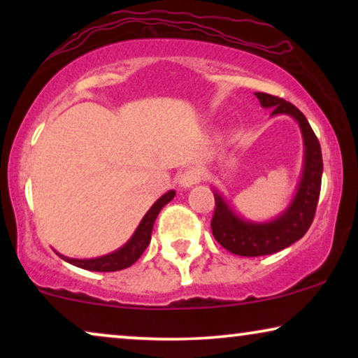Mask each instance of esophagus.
<instances>
[{
  "instance_id": "obj_1",
  "label": "esophagus",
  "mask_w": 358,
  "mask_h": 358,
  "mask_svg": "<svg viewBox=\"0 0 358 358\" xmlns=\"http://www.w3.org/2000/svg\"><path fill=\"white\" fill-rule=\"evenodd\" d=\"M202 178H203V171L197 168V166H192V168H187L182 174H180L179 185L184 189H189L192 187V185L199 184L200 180H202Z\"/></svg>"
}]
</instances>
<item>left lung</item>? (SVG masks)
I'll list each match as a JSON object with an SVG mask.
<instances>
[{
	"label": "left lung",
	"mask_w": 358,
	"mask_h": 358,
	"mask_svg": "<svg viewBox=\"0 0 358 358\" xmlns=\"http://www.w3.org/2000/svg\"><path fill=\"white\" fill-rule=\"evenodd\" d=\"M264 109H272V115L285 114L300 125L305 145L301 179L290 205L271 222H249L234 212L222 194L213 190L215 213L212 233L217 241L229 252L244 257L267 256L282 251L305 236L316 213L321 192L322 155L321 145L306 117L292 102L266 92H254Z\"/></svg>",
	"instance_id": "left-lung-1"
}]
</instances>
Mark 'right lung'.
<instances>
[{
    "label": "right lung",
    "mask_w": 358,
    "mask_h": 358,
    "mask_svg": "<svg viewBox=\"0 0 358 358\" xmlns=\"http://www.w3.org/2000/svg\"><path fill=\"white\" fill-rule=\"evenodd\" d=\"M174 195H176L174 190H169V192L161 195V197L151 205V208L146 212L145 217L141 218V222L138 227H136L135 233L131 234V238L124 244V246L117 249V251L106 254V256H101V257H94V259H73V257L63 256L60 252L57 254L63 259V261L70 262L76 267L85 268V271H92V272H115V271H122V268L130 267L131 264L138 261V257L145 252V249L148 248V244L151 241V231H153L155 220L161 212V208L174 199Z\"/></svg>",
    "instance_id": "1"
}]
</instances>
